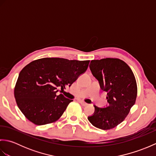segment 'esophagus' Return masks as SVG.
Masks as SVG:
<instances>
[{
    "mask_svg": "<svg viewBox=\"0 0 156 156\" xmlns=\"http://www.w3.org/2000/svg\"><path fill=\"white\" fill-rule=\"evenodd\" d=\"M80 103L82 106H87V105H88V104L87 103V102H85L83 101H80Z\"/></svg>",
    "mask_w": 156,
    "mask_h": 156,
    "instance_id": "34e87169",
    "label": "esophagus"
}]
</instances>
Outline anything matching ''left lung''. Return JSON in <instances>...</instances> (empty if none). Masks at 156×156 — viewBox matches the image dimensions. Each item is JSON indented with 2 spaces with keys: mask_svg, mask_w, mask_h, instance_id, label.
Segmentation results:
<instances>
[{
  "mask_svg": "<svg viewBox=\"0 0 156 156\" xmlns=\"http://www.w3.org/2000/svg\"><path fill=\"white\" fill-rule=\"evenodd\" d=\"M90 69L97 79L101 88L107 92L108 106L94 107V112L88 117L90 123L98 129L108 130L124 121L135 103L137 82L130 67L117 58L92 60Z\"/></svg>",
  "mask_w": 156,
  "mask_h": 156,
  "instance_id": "1",
  "label": "left lung"
}]
</instances>
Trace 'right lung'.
<instances>
[{
	"instance_id": "obj_1",
	"label": "right lung",
	"mask_w": 156,
	"mask_h": 156,
	"mask_svg": "<svg viewBox=\"0 0 156 156\" xmlns=\"http://www.w3.org/2000/svg\"><path fill=\"white\" fill-rule=\"evenodd\" d=\"M90 60L45 58L29 63L20 72L14 94L18 107L29 121L37 125L54 122L73 100L57 88L64 89L87 70Z\"/></svg>"
}]
</instances>
